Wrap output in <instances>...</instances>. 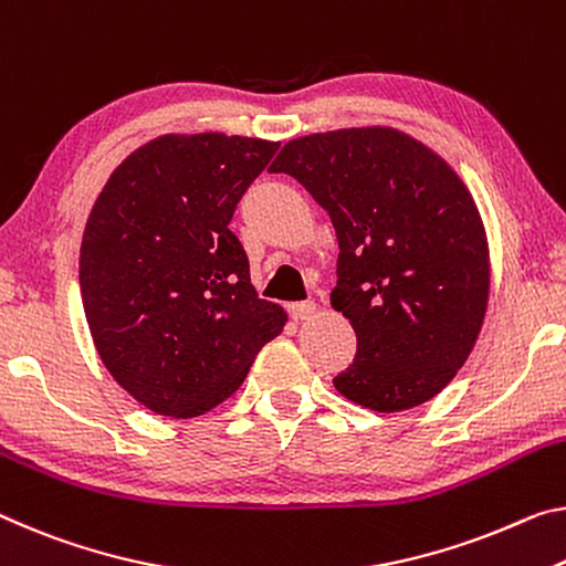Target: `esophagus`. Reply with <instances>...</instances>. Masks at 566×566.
<instances>
[{"label": "esophagus", "mask_w": 566, "mask_h": 566, "mask_svg": "<svg viewBox=\"0 0 566 566\" xmlns=\"http://www.w3.org/2000/svg\"><path fill=\"white\" fill-rule=\"evenodd\" d=\"M317 312L315 302H294L290 304V315L292 319H310Z\"/></svg>", "instance_id": "1"}]
</instances>
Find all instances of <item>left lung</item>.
Returning a JSON list of instances; mask_svg holds the SVG:
<instances>
[{
  "instance_id": "1",
  "label": "left lung",
  "mask_w": 566,
  "mask_h": 566,
  "mask_svg": "<svg viewBox=\"0 0 566 566\" xmlns=\"http://www.w3.org/2000/svg\"><path fill=\"white\" fill-rule=\"evenodd\" d=\"M307 188L335 227L332 307L357 355L335 388L398 412L436 398L469 360L489 304V241L459 174L396 128H345L290 140L272 164Z\"/></svg>"
}]
</instances>
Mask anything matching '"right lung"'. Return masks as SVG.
Wrapping results in <instances>:
<instances>
[{"label": "right lung", "instance_id": "obj_1", "mask_svg": "<svg viewBox=\"0 0 566 566\" xmlns=\"http://www.w3.org/2000/svg\"><path fill=\"white\" fill-rule=\"evenodd\" d=\"M280 143L160 136L113 170L80 247V292L107 373L140 406L196 418L234 396L286 312L259 300L229 221Z\"/></svg>", "mask_w": 566, "mask_h": 566}]
</instances>
